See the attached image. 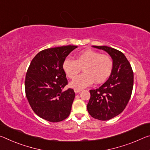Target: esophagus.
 <instances>
[{"mask_svg":"<svg viewBox=\"0 0 150 150\" xmlns=\"http://www.w3.org/2000/svg\"><path fill=\"white\" fill-rule=\"evenodd\" d=\"M81 91V89H74V91L75 93H79Z\"/></svg>","mask_w":150,"mask_h":150,"instance_id":"esophagus-1","label":"esophagus"}]
</instances>
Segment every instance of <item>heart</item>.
Wrapping results in <instances>:
<instances>
[{
	"instance_id": "b5f03b06",
	"label": "heart",
	"mask_w": 150,
	"mask_h": 150,
	"mask_svg": "<svg viewBox=\"0 0 150 150\" xmlns=\"http://www.w3.org/2000/svg\"><path fill=\"white\" fill-rule=\"evenodd\" d=\"M63 67L70 79H74L84 67V73L76 77L71 83L75 89H81L91 85L94 81L96 83L105 82L113 71V61L108 54L87 49L78 54L76 60L67 58Z\"/></svg>"
}]
</instances>
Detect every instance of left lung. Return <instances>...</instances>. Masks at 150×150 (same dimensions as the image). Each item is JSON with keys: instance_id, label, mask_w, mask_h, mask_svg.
Segmentation results:
<instances>
[{"instance_id": "8db88e82", "label": "left lung", "mask_w": 150, "mask_h": 150, "mask_svg": "<svg viewBox=\"0 0 150 150\" xmlns=\"http://www.w3.org/2000/svg\"><path fill=\"white\" fill-rule=\"evenodd\" d=\"M106 51L113 61V69L108 80L96 89L90 90L87 111L92 117L101 121L118 115L126 107L134 85V72L122 52L107 46H93Z\"/></svg>"}]
</instances>
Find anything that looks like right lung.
Wrapping results in <instances>:
<instances>
[{"instance_id": "add662e5", "label": "right lung", "mask_w": 150, "mask_h": 150, "mask_svg": "<svg viewBox=\"0 0 150 150\" xmlns=\"http://www.w3.org/2000/svg\"><path fill=\"white\" fill-rule=\"evenodd\" d=\"M74 45L44 49L37 53L28 67L25 81V93L33 111L51 122L63 121L69 115L74 90L63 91L68 81L63 62Z\"/></svg>"}]
</instances>
